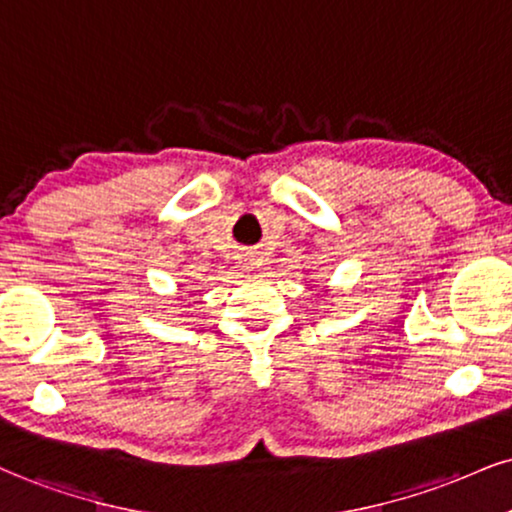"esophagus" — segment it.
Segmentation results:
<instances>
[{"label": "esophagus", "instance_id": "34e87169", "mask_svg": "<svg viewBox=\"0 0 512 512\" xmlns=\"http://www.w3.org/2000/svg\"><path fill=\"white\" fill-rule=\"evenodd\" d=\"M249 266H251V258H244V261H242V268H244V270H249Z\"/></svg>", "mask_w": 512, "mask_h": 512}]
</instances>
